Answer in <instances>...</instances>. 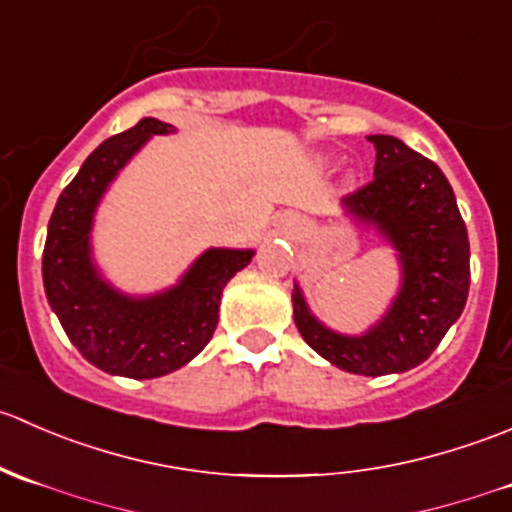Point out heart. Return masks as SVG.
I'll return each mask as SVG.
<instances>
[{"instance_id": "b5f03b06", "label": "heart", "mask_w": 512, "mask_h": 512, "mask_svg": "<svg viewBox=\"0 0 512 512\" xmlns=\"http://www.w3.org/2000/svg\"><path fill=\"white\" fill-rule=\"evenodd\" d=\"M327 160H329V158H327Z\"/></svg>"}]
</instances>
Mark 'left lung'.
<instances>
[{"label":"left lung","mask_w":512,"mask_h":512,"mask_svg":"<svg viewBox=\"0 0 512 512\" xmlns=\"http://www.w3.org/2000/svg\"><path fill=\"white\" fill-rule=\"evenodd\" d=\"M376 148L374 180L342 200L354 225L396 252L399 292L361 334L319 322L294 282V324L329 364L361 376L401 374L426 361L461 317L471 285V247L451 183L433 160L394 136H366Z\"/></svg>","instance_id":"left-lung-1"}]
</instances>
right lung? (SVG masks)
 Instances as JSON below:
<instances>
[{
  "label": "right lung",
  "instance_id": "1",
  "mask_svg": "<svg viewBox=\"0 0 512 512\" xmlns=\"http://www.w3.org/2000/svg\"><path fill=\"white\" fill-rule=\"evenodd\" d=\"M168 133L175 126L141 118L103 141L56 200L41 260L46 299L71 344L101 371L128 379H158L203 352L218 327L225 285L255 255L210 247L156 294H126L101 275L91 245L98 205L131 158Z\"/></svg>",
  "mask_w": 512,
  "mask_h": 512
}]
</instances>
